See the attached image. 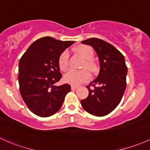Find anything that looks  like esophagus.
<instances>
[{
    "mask_svg": "<svg viewBox=\"0 0 150 150\" xmlns=\"http://www.w3.org/2000/svg\"><path fill=\"white\" fill-rule=\"evenodd\" d=\"M78 88V86H74V85H72V86H71V88H72V90H75V89H77Z\"/></svg>",
    "mask_w": 150,
    "mask_h": 150,
    "instance_id": "obj_1",
    "label": "esophagus"
}]
</instances>
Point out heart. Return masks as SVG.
Returning <instances> with one entry per match:
<instances>
[{
  "label": "heart",
  "instance_id": "heart-1",
  "mask_svg": "<svg viewBox=\"0 0 150 150\" xmlns=\"http://www.w3.org/2000/svg\"><path fill=\"white\" fill-rule=\"evenodd\" d=\"M75 52L79 54L85 59L83 67H86L91 72H94L96 69L95 62L91 59L93 56V50L88 45H80L75 48ZM59 69L62 71H65L69 65V54L67 51L62 52L58 60ZM90 78V73L87 69L81 70H70L66 72L64 76V80L66 83L72 85H80L87 81Z\"/></svg>",
  "mask_w": 150,
  "mask_h": 150
}]
</instances>
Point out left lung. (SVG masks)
Returning a JSON list of instances; mask_svg holds the SVG:
<instances>
[{
	"instance_id": "left-lung-1",
	"label": "left lung",
	"mask_w": 150,
	"mask_h": 150,
	"mask_svg": "<svg viewBox=\"0 0 150 150\" xmlns=\"http://www.w3.org/2000/svg\"><path fill=\"white\" fill-rule=\"evenodd\" d=\"M81 42L93 47L98 57L100 71L97 78L86 86L89 94L80 103L88 113L105 116L119 105L127 87L125 59L117 49L102 39L91 38Z\"/></svg>"
}]
</instances>
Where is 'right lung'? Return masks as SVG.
<instances>
[{
	"mask_svg": "<svg viewBox=\"0 0 150 150\" xmlns=\"http://www.w3.org/2000/svg\"><path fill=\"white\" fill-rule=\"evenodd\" d=\"M74 43L45 37L33 42L20 59L18 79L20 93L29 109L48 117L60 109L69 84L56 86L62 78L58 60L62 52Z\"/></svg>",
	"mask_w": 150,
	"mask_h": 150,
	"instance_id": "obj_1",
	"label": "right lung"
}]
</instances>
